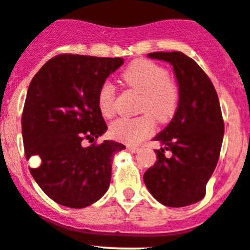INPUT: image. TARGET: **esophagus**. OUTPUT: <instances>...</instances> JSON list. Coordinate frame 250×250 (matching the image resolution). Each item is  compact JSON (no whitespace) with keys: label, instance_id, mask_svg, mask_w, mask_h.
<instances>
[{"label":"esophagus","instance_id":"1","mask_svg":"<svg viewBox=\"0 0 250 250\" xmlns=\"http://www.w3.org/2000/svg\"><path fill=\"white\" fill-rule=\"evenodd\" d=\"M127 150H128V152H131V153H136V152H138V150H140V148L136 147V146H127Z\"/></svg>","mask_w":250,"mask_h":250}]
</instances>
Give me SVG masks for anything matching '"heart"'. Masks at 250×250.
<instances>
[{
	"label": "heart",
	"instance_id": "1",
	"mask_svg": "<svg viewBox=\"0 0 250 250\" xmlns=\"http://www.w3.org/2000/svg\"><path fill=\"white\" fill-rule=\"evenodd\" d=\"M123 80L131 88L142 93L141 112L149 113L159 123H167L172 119L179 107L180 92L177 85L169 78L163 66L147 59H137L125 69ZM114 101V86L105 81L100 87L97 96V104L103 117H112ZM150 116L123 117L114 120L109 126L110 136L128 145L142 142L154 131V122Z\"/></svg>",
	"mask_w": 250,
	"mask_h": 250
}]
</instances>
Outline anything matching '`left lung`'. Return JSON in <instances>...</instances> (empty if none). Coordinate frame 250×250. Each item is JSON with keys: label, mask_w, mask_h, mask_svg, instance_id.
I'll list each match as a JSON object with an SVG mask.
<instances>
[{"label": "left lung", "mask_w": 250, "mask_h": 250, "mask_svg": "<svg viewBox=\"0 0 250 250\" xmlns=\"http://www.w3.org/2000/svg\"><path fill=\"white\" fill-rule=\"evenodd\" d=\"M148 57L170 63L180 101L171 122L153 138L164 147L155 149L157 162L143 180L163 206H191L204 198L219 160L225 131L219 98L208 75L182 52H153ZM165 150L171 157H165Z\"/></svg>", "instance_id": "obj_1"}]
</instances>
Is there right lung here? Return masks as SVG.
I'll list each match as a JSON object with an SVG mask.
<instances>
[{"mask_svg":"<svg viewBox=\"0 0 250 250\" xmlns=\"http://www.w3.org/2000/svg\"><path fill=\"white\" fill-rule=\"evenodd\" d=\"M123 58L61 54L49 59L29 85L21 115L25 158L36 184L51 199L69 208H85L104 196L113 157L125 148L115 141L83 146L107 131L97 96Z\"/></svg>","mask_w":250,"mask_h":250,"instance_id":"add662e5","label":"right lung"}]
</instances>
